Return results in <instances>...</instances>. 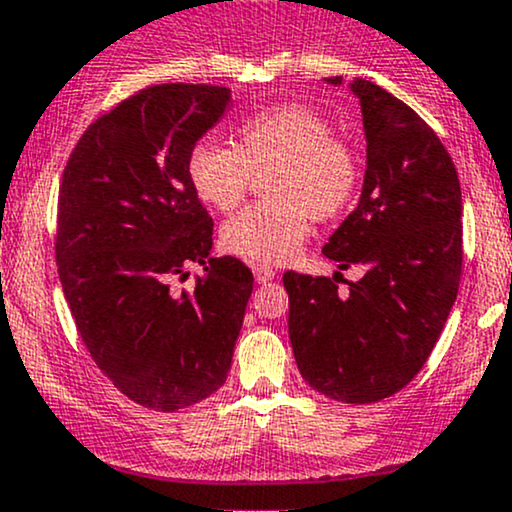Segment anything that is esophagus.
<instances>
[{
    "label": "esophagus",
    "instance_id": "1",
    "mask_svg": "<svg viewBox=\"0 0 512 512\" xmlns=\"http://www.w3.org/2000/svg\"><path fill=\"white\" fill-rule=\"evenodd\" d=\"M274 276H276V272L272 267H267V264H257V267H255L257 284H267V281H272Z\"/></svg>",
    "mask_w": 512,
    "mask_h": 512
}]
</instances>
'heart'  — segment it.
<instances>
[{
  "label": "heart",
  "instance_id": "1",
  "mask_svg": "<svg viewBox=\"0 0 512 512\" xmlns=\"http://www.w3.org/2000/svg\"><path fill=\"white\" fill-rule=\"evenodd\" d=\"M264 175V195L223 223V248L245 260L279 264L301 248L308 219L332 221L354 202L361 158L332 122L301 105H272L245 117L233 146L202 139L187 156L192 190L211 209L231 211Z\"/></svg>",
  "mask_w": 512,
  "mask_h": 512
}]
</instances>
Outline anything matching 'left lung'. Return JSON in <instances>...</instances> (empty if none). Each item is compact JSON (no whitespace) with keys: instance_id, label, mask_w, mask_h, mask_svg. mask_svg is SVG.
I'll use <instances>...</instances> for the list:
<instances>
[{"instance_id":"obj_1","label":"left lung","mask_w":512,"mask_h":512,"mask_svg":"<svg viewBox=\"0 0 512 512\" xmlns=\"http://www.w3.org/2000/svg\"><path fill=\"white\" fill-rule=\"evenodd\" d=\"M351 91L366 129V178L322 252L366 274L346 291L339 272H286L284 286L305 383L337 402L370 404L409 385L443 332L462 276V192L443 142L407 103L366 79Z\"/></svg>"}]
</instances>
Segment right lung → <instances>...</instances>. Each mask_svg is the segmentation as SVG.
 Listing matches in <instances>:
<instances>
[{
  "label": "right lung",
  "mask_w": 512,
  "mask_h": 512,
  "mask_svg": "<svg viewBox=\"0 0 512 512\" xmlns=\"http://www.w3.org/2000/svg\"><path fill=\"white\" fill-rule=\"evenodd\" d=\"M231 103L226 86L156 84L91 122L64 168L55 260L96 366L146 409L178 411L226 383L252 293L236 257H211L214 221L187 156ZM192 261L208 276L173 292Z\"/></svg>",
  "instance_id": "obj_1"
}]
</instances>
